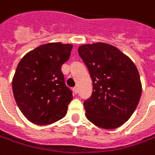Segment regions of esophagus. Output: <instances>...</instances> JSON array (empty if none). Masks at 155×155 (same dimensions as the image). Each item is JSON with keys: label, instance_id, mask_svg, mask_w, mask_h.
Masks as SVG:
<instances>
[{"label": "esophagus", "instance_id": "34e87169", "mask_svg": "<svg viewBox=\"0 0 155 155\" xmlns=\"http://www.w3.org/2000/svg\"><path fill=\"white\" fill-rule=\"evenodd\" d=\"M73 93L74 94H78V87H74L73 88Z\"/></svg>", "mask_w": 155, "mask_h": 155}]
</instances>
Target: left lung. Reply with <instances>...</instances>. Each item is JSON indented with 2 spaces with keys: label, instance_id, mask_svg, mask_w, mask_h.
Segmentation results:
<instances>
[{
  "label": "left lung",
  "instance_id": "1",
  "mask_svg": "<svg viewBox=\"0 0 155 155\" xmlns=\"http://www.w3.org/2000/svg\"><path fill=\"white\" fill-rule=\"evenodd\" d=\"M79 55L93 81V94L84 101L86 117L102 129L123 125L135 111L141 95L140 74L135 63L114 46L84 45Z\"/></svg>",
  "mask_w": 155,
  "mask_h": 155
}]
</instances>
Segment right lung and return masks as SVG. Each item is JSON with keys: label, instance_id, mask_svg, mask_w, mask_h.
<instances>
[{"label": "right lung", "instance_id": "obj_1", "mask_svg": "<svg viewBox=\"0 0 155 155\" xmlns=\"http://www.w3.org/2000/svg\"><path fill=\"white\" fill-rule=\"evenodd\" d=\"M72 48L68 44H45L19 62L13 93L19 110L32 124H51L67 114L73 95L64 81L61 65L69 59Z\"/></svg>", "mask_w": 155, "mask_h": 155}]
</instances>
